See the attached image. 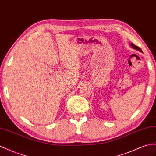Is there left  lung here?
I'll use <instances>...</instances> for the list:
<instances>
[{
	"label": "left lung",
	"instance_id": "1",
	"mask_svg": "<svg viewBox=\"0 0 156 156\" xmlns=\"http://www.w3.org/2000/svg\"><path fill=\"white\" fill-rule=\"evenodd\" d=\"M130 46H131L132 47H133V48H134V49H136V50H138L139 51H140V52H142V49H140V48L138 47V46H136V45H134L133 43H131V44H130Z\"/></svg>",
	"mask_w": 156,
	"mask_h": 156
}]
</instances>
